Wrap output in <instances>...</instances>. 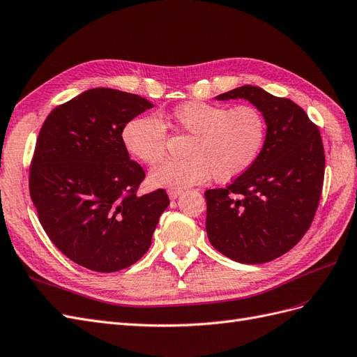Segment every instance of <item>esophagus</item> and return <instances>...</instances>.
I'll list each match as a JSON object with an SVG mask.
<instances>
[{
    "label": "esophagus",
    "mask_w": 357,
    "mask_h": 357,
    "mask_svg": "<svg viewBox=\"0 0 357 357\" xmlns=\"http://www.w3.org/2000/svg\"><path fill=\"white\" fill-rule=\"evenodd\" d=\"M180 195H181V190H180V189H169V190H168V197H169V199H172V201L177 199Z\"/></svg>",
    "instance_id": "obj_1"
}]
</instances>
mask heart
Returning <instances> with one entry per match:
<instances>
[{
  "mask_svg": "<svg viewBox=\"0 0 357 357\" xmlns=\"http://www.w3.org/2000/svg\"><path fill=\"white\" fill-rule=\"evenodd\" d=\"M168 125L192 135L186 159L165 160L150 171L155 188L185 189L213 178L219 183L240 177L261 155L266 138V121L256 107L189 101L176 107ZM128 152L153 165L165 156L167 129L155 116L135 117L123 129Z\"/></svg>",
  "mask_w": 357,
  "mask_h": 357,
  "instance_id": "obj_1",
  "label": "heart"
}]
</instances>
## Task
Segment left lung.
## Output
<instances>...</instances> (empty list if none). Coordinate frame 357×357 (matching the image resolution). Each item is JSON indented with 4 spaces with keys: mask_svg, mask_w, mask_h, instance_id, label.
Listing matches in <instances>:
<instances>
[{
    "mask_svg": "<svg viewBox=\"0 0 357 357\" xmlns=\"http://www.w3.org/2000/svg\"><path fill=\"white\" fill-rule=\"evenodd\" d=\"M247 100L266 121V138L255 164L225 189H210L208 240L240 264H265L287 253L314 219L325 177L319 128L287 98L245 84L215 96Z\"/></svg>",
    "mask_w": 357,
    "mask_h": 357,
    "instance_id": "8db88e82",
    "label": "left lung"
}]
</instances>
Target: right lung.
I'll return each mask as SVG.
<instances>
[{"label":"right lung","mask_w":357,"mask_h":357,"mask_svg":"<svg viewBox=\"0 0 357 357\" xmlns=\"http://www.w3.org/2000/svg\"><path fill=\"white\" fill-rule=\"evenodd\" d=\"M153 104L109 88L56 107L41 126L29 192L52 243L98 273L131 266L152 244L169 205L164 189L138 197L144 171L129 159L122 132Z\"/></svg>","instance_id":"1"}]
</instances>
